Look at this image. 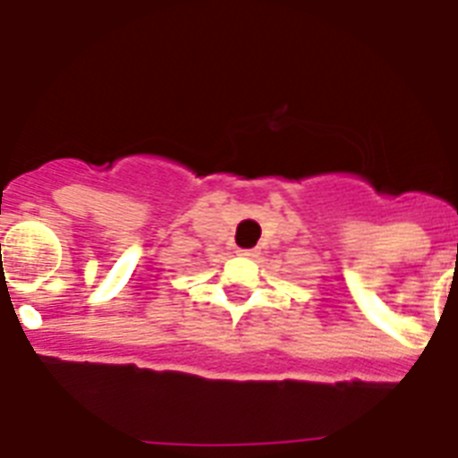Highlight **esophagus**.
Here are the masks:
<instances>
[{"instance_id":"obj_1","label":"esophagus","mask_w":458,"mask_h":458,"mask_svg":"<svg viewBox=\"0 0 458 458\" xmlns=\"http://www.w3.org/2000/svg\"><path fill=\"white\" fill-rule=\"evenodd\" d=\"M237 253H240V256H244V258H256L258 256L256 249H240Z\"/></svg>"}]
</instances>
